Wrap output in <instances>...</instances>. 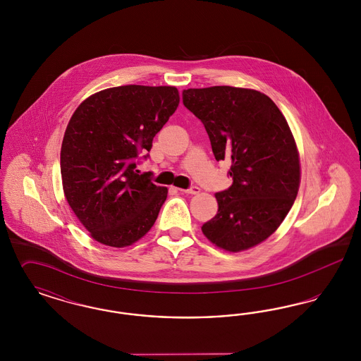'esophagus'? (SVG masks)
I'll list each match as a JSON object with an SVG mask.
<instances>
[{"label":"esophagus","instance_id":"34e87169","mask_svg":"<svg viewBox=\"0 0 361 361\" xmlns=\"http://www.w3.org/2000/svg\"><path fill=\"white\" fill-rule=\"evenodd\" d=\"M180 192H183V193H190V195H196V193H199L200 192V188L199 187H196V185H190L188 189H178Z\"/></svg>","mask_w":361,"mask_h":361}]
</instances>
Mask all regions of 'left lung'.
I'll list each match as a JSON object with an SVG mask.
<instances>
[{
    "label": "left lung",
    "mask_w": 361,
    "mask_h": 361,
    "mask_svg": "<svg viewBox=\"0 0 361 361\" xmlns=\"http://www.w3.org/2000/svg\"><path fill=\"white\" fill-rule=\"evenodd\" d=\"M183 103L203 123L216 161H230V188L215 193L218 214L202 226L228 252L274 234L296 199L300 166L288 123L264 93L233 86L184 89Z\"/></svg>",
    "instance_id": "obj_1"
}]
</instances>
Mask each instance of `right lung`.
Wrapping results in <instances>:
<instances>
[{"instance_id":"right-lung-1","label":"right lung","mask_w":361,"mask_h":361,"mask_svg":"<svg viewBox=\"0 0 361 361\" xmlns=\"http://www.w3.org/2000/svg\"><path fill=\"white\" fill-rule=\"evenodd\" d=\"M180 103L174 86L126 85L102 90L70 119L61 149L66 200L90 235L123 247L154 224L168 189L139 174L153 137Z\"/></svg>"}]
</instances>
